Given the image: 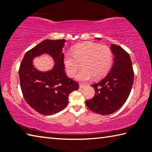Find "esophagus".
<instances>
[{"label": "esophagus", "mask_w": 152, "mask_h": 152, "mask_svg": "<svg viewBox=\"0 0 152 152\" xmlns=\"http://www.w3.org/2000/svg\"><path fill=\"white\" fill-rule=\"evenodd\" d=\"M80 88H84V87L87 86L86 84H80Z\"/></svg>", "instance_id": "1"}]
</instances>
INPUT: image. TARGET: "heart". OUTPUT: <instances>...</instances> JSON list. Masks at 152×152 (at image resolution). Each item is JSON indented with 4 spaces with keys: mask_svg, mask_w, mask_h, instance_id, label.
I'll return each mask as SVG.
<instances>
[{
    "mask_svg": "<svg viewBox=\"0 0 152 152\" xmlns=\"http://www.w3.org/2000/svg\"><path fill=\"white\" fill-rule=\"evenodd\" d=\"M64 66L68 76H76L80 81H87L92 78L98 79L107 74L113 63L111 50L107 45L99 43H86L77 45L74 48L72 54L67 53L64 57Z\"/></svg>",
    "mask_w": 152,
    "mask_h": 152,
    "instance_id": "b5f03b06",
    "label": "heart"
}]
</instances>
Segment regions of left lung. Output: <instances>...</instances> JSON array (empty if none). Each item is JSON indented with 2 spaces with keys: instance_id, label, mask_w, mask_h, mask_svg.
I'll list each match as a JSON object with an SVG mask.
<instances>
[{
  "instance_id": "left-lung-1",
  "label": "left lung",
  "mask_w": 152,
  "mask_h": 152,
  "mask_svg": "<svg viewBox=\"0 0 152 152\" xmlns=\"http://www.w3.org/2000/svg\"><path fill=\"white\" fill-rule=\"evenodd\" d=\"M110 49L115 55L112 68L102 80L92 84L95 95L86 101L89 109L103 115L116 112L125 104L134 78L129 54L119 45L111 44Z\"/></svg>"
}]
</instances>
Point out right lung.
<instances>
[{
  "label": "right lung",
  "instance_id": "1",
  "mask_svg": "<svg viewBox=\"0 0 152 152\" xmlns=\"http://www.w3.org/2000/svg\"><path fill=\"white\" fill-rule=\"evenodd\" d=\"M65 39H45L27 51L20 64L19 75L23 95L28 104L43 115L62 110L68 104V96L79 84L68 78L64 72L62 49ZM48 53L55 61L52 70L45 73L36 70L32 59Z\"/></svg>",
  "mask_w": 152,
  "mask_h": 152
}]
</instances>
